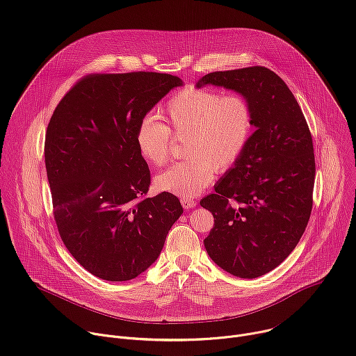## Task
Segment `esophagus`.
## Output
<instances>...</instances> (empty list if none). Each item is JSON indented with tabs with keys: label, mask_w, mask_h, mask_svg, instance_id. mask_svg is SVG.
Listing matches in <instances>:
<instances>
[{
	"label": "esophagus",
	"mask_w": 356,
	"mask_h": 356,
	"mask_svg": "<svg viewBox=\"0 0 356 356\" xmlns=\"http://www.w3.org/2000/svg\"><path fill=\"white\" fill-rule=\"evenodd\" d=\"M181 203H182L184 209H191V207L196 206V202L191 197H181Z\"/></svg>",
	"instance_id": "esophagus-1"
}]
</instances>
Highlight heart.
<instances>
[{
    "label": "heart",
    "instance_id": "obj_1",
    "mask_svg": "<svg viewBox=\"0 0 356 356\" xmlns=\"http://www.w3.org/2000/svg\"><path fill=\"white\" fill-rule=\"evenodd\" d=\"M163 119L140 120L134 140L146 163L163 165L168 161L172 137L186 140L185 157L159 174V191L182 197L202 192L215 178V170L232 168L244 153L252 133V109L240 94L223 95L203 88H186L167 104Z\"/></svg>",
    "mask_w": 356,
    "mask_h": 356
}]
</instances>
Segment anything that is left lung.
Instances as JSON below:
<instances>
[{"label":"left lung","mask_w":356,"mask_h":356,"mask_svg":"<svg viewBox=\"0 0 356 356\" xmlns=\"http://www.w3.org/2000/svg\"><path fill=\"white\" fill-rule=\"evenodd\" d=\"M206 86L245 97L255 131L216 192L200 200L215 218L203 243L222 269L254 279L285 261L307 227L316 177L313 138L292 91L266 67L215 71L196 83Z\"/></svg>","instance_id":"1"}]
</instances>
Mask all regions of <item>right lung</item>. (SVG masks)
Returning <instances> with one entry per match:
<instances>
[{
	"label": "right lung",
	"mask_w": 356,
	"mask_h": 356,
	"mask_svg": "<svg viewBox=\"0 0 356 356\" xmlns=\"http://www.w3.org/2000/svg\"><path fill=\"white\" fill-rule=\"evenodd\" d=\"M181 86L177 76L149 71L87 76L49 122L44 163L60 237L104 280H130L150 268L184 211L172 193L143 197L150 171L134 140L140 120Z\"/></svg>",
	"instance_id": "add662e5"
}]
</instances>
